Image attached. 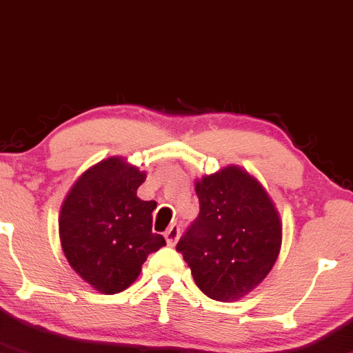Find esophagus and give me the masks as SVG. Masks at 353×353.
Segmentation results:
<instances>
[{
  "label": "esophagus",
  "mask_w": 353,
  "mask_h": 353,
  "mask_svg": "<svg viewBox=\"0 0 353 353\" xmlns=\"http://www.w3.org/2000/svg\"><path fill=\"white\" fill-rule=\"evenodd\" d=\"M178 238H180V226L178 225H172L165 231V239H167L168 246H175Z\"/></svg>",
  "instance_id": "34e87169"
}]
</instances>
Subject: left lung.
Instances as JSON below:
<instances>
[{
    "instance_id": "obj_1",
    "label": "left lung",
    "mask_w": 353,
    "mask_h": 353,
    "mask_svg": "<svg viewBox=\"0 0 353 353\" xmlns=\"http://www.w3.org/2000/svg\"><path fill=\"white\" fill-rule=\"evenodd\" d=\"M194 190L200 213L176 251L210 299H239L274 266L283 239L279 214L259 181L238 167L205 176Z\"/></svg>"
}]
</instances>
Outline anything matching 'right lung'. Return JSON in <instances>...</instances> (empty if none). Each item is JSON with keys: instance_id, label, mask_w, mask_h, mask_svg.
I'll return each mask as SVG.
<instances>
[{"instance_id": "obj_1", "label": "right lung", "mask_w": 353, "mask_h": 353, "mask_svg": "<svg viewBox=\"0 0 353 353\" xmlns=\"http://www.w3.org/2000/svg\"><path fill=\"white\" fill-rule=\"evenodd\" d=\"M145 178L114 157L87 170L62 203V251L99 292H122L139 277L148 254L167 244L163 236L152 233L157 203L137 196Z\"/></svg>"}]
</instances>
